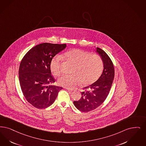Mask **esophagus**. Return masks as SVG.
Listing matches in <instances>:
<instances>
[{
    "label": "esophagus",
    "instance_id": "esophagus-1",
    "mask_svg": "<svg viewBox=\"0 0 146 146\" xmlns=\"http://www.w3.org/2000/svg\"><path fill=\"white\" fill-rule=\"evenodd\" d=\"M66 90H67L68 91H70V92H72V91H74V90H72V89H70V88H66Z\"/></svg>",
    "mask_w": 146,
    "mask_h": 146
}]
</instances>
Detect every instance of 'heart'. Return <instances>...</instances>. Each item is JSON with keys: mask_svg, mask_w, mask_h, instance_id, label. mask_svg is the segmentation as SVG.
<instances>
[{"mask_svg": "<svg viewBox=\"0 0 146 146\" xmlns=\"http://www.w3.org/2000/svg\"><path fill=\"white\" fill-rule=\"evenodd\" d=\"M64 56L74 66L72 70V74L63 75L58 78V84L60 86L72 88L80 83L88 86L96 82L102 73L103 63L98 55L74 49L65 52ZM61 56L56 55L50 61V70L55 76L61 73Z\"/></svg>", "mask_w": 146, "mask_h": 146, "instance_id": "heart-1", "label": "heart"}]
</instances>
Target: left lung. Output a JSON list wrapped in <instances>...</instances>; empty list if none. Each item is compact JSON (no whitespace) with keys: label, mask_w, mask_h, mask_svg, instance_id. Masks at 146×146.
I'll return each instance as SVG.
<instances>
[{"label":"left lung","mask_w":146,"mask_h":146,"mask_svg":"<svg viewBox=\"0 0 146 146\" xmlns=\"http://www.w3.org/2000/svg\"><path fill=\"white\" fill-rule=\"evenodd\" d=\"M96 52L101 56L103 62V72L96 82L84 88L85 91L81 93V98L73 102L76 108L84 112L94 110L104 102L114 79V67L109 56L99 48H97Z\"/></svg>","instance_id":"1"}]
</instances>
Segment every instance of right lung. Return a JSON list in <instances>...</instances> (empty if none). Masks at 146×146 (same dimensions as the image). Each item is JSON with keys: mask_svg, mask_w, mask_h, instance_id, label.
Wrapping results in <instances>:
<instances>
[{"mask_svg": "<svg viewBox=\"0 0 146 146\" xmlns=\"http://www.w3.org/2000/svg\"><path fill=\"white\" fill-rule=\"evenodd\" d=\"M66 47V44L43 43L31 48L22 60L19 79L27 100L37 109H44L54 102L62 87L51 85L50 61Z\"/></svg>", "mask_w": 146, "mask_h": 146, "instance_id": "1", "label": "right lung"}]
</instances>
